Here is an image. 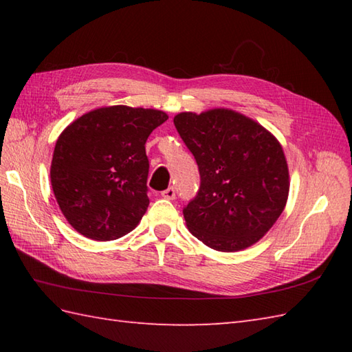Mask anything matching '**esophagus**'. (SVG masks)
<instances>
[{"label": "esophagus", "mask_w": 352, "mask_h": 352, "mask_svg": "<svg viewBox=\"0 0 352 352\" xmlns=\"http://www.w3.org/2000/svg\"><path fill=\"white\" fill-rule=\"evenodd\" d=\"M162 197L164 199H175V189L174 188H168L166 190L162 192Z\"/></svg>", "instance_id": "34e87169"}]
</instances>
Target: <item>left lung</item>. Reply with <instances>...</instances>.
<instances>
[{"label":"left lung","mask_w":352,"mask_h":352,"mask_svg":"<svg viewBox=\"0 0 352 352\" xmlns=\"http://www.w3.org/2000/svg\"><path fill=\"white\" fill-rule=\"evenodd\" d=\"M174 124L201 177L197 197L183 208L190 233L222 252L258 242L280 218L289 195L280 142L258 122L228 109L184 111Z\"/></svg>","instance_id":"left-lung-1"}]
</instances>
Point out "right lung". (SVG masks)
I'll list each match as a JSON object with an SVG mask.
<instances>
[{
  "instance_id": "obj_1",
  "label": "right lung",
  "mask_w": 352,
  "mask_h": 352,
  "mask_svg": "<svg viewBox=\"0 0 352 352\" xmlns=\"http://www.w3.org/2000/svg\"><path fill=\"white\" fill-rule=\"evenodd\" d=\"M168 119L162 110L110 106L66 126L56 142L51 186L66 221L94 241H115L145 214L149 134Z\"/></svg>"
}]
</instances>
